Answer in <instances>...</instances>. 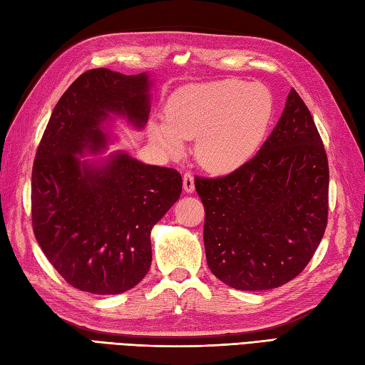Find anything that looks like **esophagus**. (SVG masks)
<instances>
[{
  "label": "esophagus",
  "instance_id": "1",
  "mask_svg": "<svg viewBox=\"0 0 365 365\" xmlns=\"http://www.w3.org/2000/svg\"><path fill=\"white\" fill-rule=\"evenodd\" d=\"M182 187H184L185 193H192L193 190H195V182H193V176L190 173H184Z\"/></svg>",
  "mask_w": 365,
  "mask_h": 365
}]
</instances>
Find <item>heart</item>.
Segmentation results:
<instances>
[{"mask_svg":"<svg viewBox=\"0 0 365 365\" xmlns=\"http://www.w3.org/2000/svg\"><path fill=\"white\" fill-rule=\"evenodd\" d=\"M274 98L262 83L225 78L181 86L148 124L153 143L170 155L195 138V158L207 172L232 173L252 159L269 129Z\"/></svg>","mask_w":365,"mask_h":365,"instance_id":"heart-1","label":"heart"}]
</instances>
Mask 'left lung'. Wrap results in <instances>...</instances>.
I'll list each match as a JSON object with an SVG mask.
<instances>
[{
  "label": "left lung",
  "mask_w": 365,
  "mask_h": 365,
  "mask_svg": "<svg viewBox=\"0 0 365 365\" xmlns=\"http://www.w3.org/2000/svg\"><path fill=\"white\" fill-rule=\"evenodd\" d=\"M211 272L244 292L301 274L328 224L329 167L322 137L294 89L254 159L227 176L197 178Z\"/></svg>",
  "instance_id": "left-lung-1"
}]
</instances>
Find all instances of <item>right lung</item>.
Instances as JSON below:
<instances>
[{"label": "right lung", "mask_w": 365, "mask_h": 365, "mask_svg": "<svg viewBox=\"0 0 365 365\" xmlns=\"http://www.w3.org/2000/svg\"><path fill=\"white\" fill-rule=\"evenodd\" d=\"M153 80L91 69L58 101L37 148L31 178V215L37 242L73 288L120 294L151 267V230L182 190L175 168L146 165L116 150L111 124L145 128Z\"/></svg>", "instance_id": "add662e5"}]
</instances>
